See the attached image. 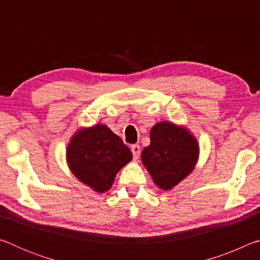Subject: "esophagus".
Wrapping results in <instances>:
<instances>
[{"instance_id": "obj_1", "label": "esophagus", "mask_w": 260, "mask_h": 260, "mask_svg": "<svg viewBox=\"0 0 260 260\" xmlns=\"http://www.w3.org/2000/svg\"><path fill=\"white\" fill-rule=\"evenodd\" d=\"M131 150H132V152H133L134 159H138V158L140 157V152H141V148L139 144H134V146H132Z\"/></svg>"}]
</instances>
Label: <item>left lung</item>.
<instances>
[{"mask_svg": "<svg viewBox=\"0 0 260 260\" xmlns=\"http://www.w3.org/2000/svg\"><path fill=\"white\" fill-rule=\"evenodd\" d=\"M199 157V146L187 129L171 122H159L150 132V146L143 149L141 159L153 182L169 190L191 172Z\"/></svg>", "mask_w": 260, "mask_h": 260, "instance_id": "left-lung-1", "label": "left lung"}]
</instances>
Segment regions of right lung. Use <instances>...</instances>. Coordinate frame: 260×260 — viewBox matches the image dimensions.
Returning <instances> with one entry per match:
<instances>
[{
    "label": "right lung",
    "mask_w": 260,
    "mask_h": 260,
    "mask_svg": "<svg viewBox=\"0 0 260 260\" xmlns=\"http://www.w3.org/2000/svg\"><path fill=\"white\" fill-rule=\"evenodd\" d=\"M67 156L73 174L98 192L109 190L118 171L133 157L119 136L105 125L78 132Z\"/></svg>",
    "instance_id": "obj_1"
}]
</instances>
